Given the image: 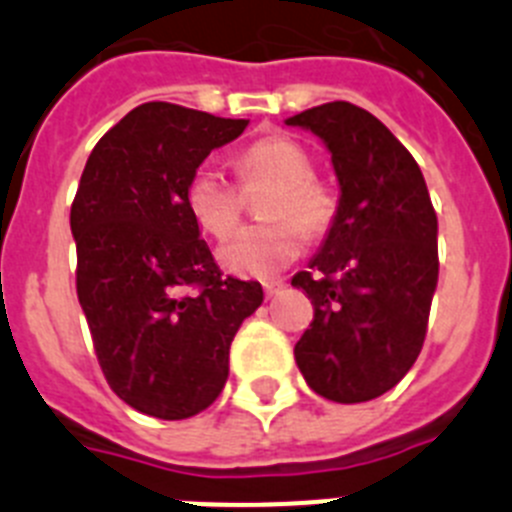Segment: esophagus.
<instances>
[{
	"instance_id": "esophagus-1",
	"label": "esophagus",
	"mask_w": 512,
	"mask_h": 512,
	"mask_svg": "<svg viewBox=\"0 0 512 512\" xmlns=\"http://www.w3.org/2000/svg\"><path fill=\"white\" fill-rule=\"evenodd\" d=\"M282 289H284V282H282V279H269V282H264V292H266V297L279 295V292H282Z\"/></svg>"
}]
</instances>
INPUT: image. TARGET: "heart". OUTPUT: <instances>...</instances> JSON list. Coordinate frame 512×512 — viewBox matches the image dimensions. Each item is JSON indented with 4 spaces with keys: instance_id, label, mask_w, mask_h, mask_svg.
I'll use <instances>...</instances> for the list:
<instances>
[{
    "instance_id": "obj_1",
    "label": "heart",
    "mask_w": 512,
    "mask_h": 512,
    "mask_svg": "<svg viewBox=\"0 0 512 512\" xmlns=\"http://www.w3.org/2000/svg\"><path fill=\"white\" fill-rule=\"evenodd\" d=\"M243 184L256 179L274 182L264 217L269 223L246 225L220 246V264L241 277H271L297 259L302 233L320 238L336 223L338 200L333 189L312 176V158L300 143L284 135H266L235 158ZM194 223L223 238L241 220V194L212 166H200L184 189Z\"/></svg>"
}]
</instances>
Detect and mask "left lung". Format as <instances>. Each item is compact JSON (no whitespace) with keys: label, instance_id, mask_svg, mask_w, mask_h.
<instances>
[{"label":"left lung","instance_id":"obj_1","mask_svg":"<svg viewBox=\"0 0 512 512\" xmlns=\"http://www.w3.org/2000/svg\"><path fill=\"white\" fill-rule=\"evenodd\" d=\"M287 125L325 140L341 184L323 248L292 277L312 302L295 361L325 400H374L410 372L425 341L438 282L431 194L408 148L356 104H320Z\"/></svg>","mask_w":512,"mask_h":512}]
</instances>
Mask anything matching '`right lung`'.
Segmentation results:
<instances>
[{
  "instance_id": "add662e5",
  "label": "right lung",
  "mask_w": 512,
  "mask_h": 512,
  "mask_svg": "<svg viewBox=\"0 0 512 512\" xmlns=\"http://www.w3.org/2000/svg\"><path fill=\"white\" fill-rule=\"evenodd\" d=\"M246 125L140 104L99 138L76 189V295L94 354L112 392L153 418L210 408L230 343L264 300L259 282L220 271L184 202L197 166Z\"/></svg>"
}]
</instances>
